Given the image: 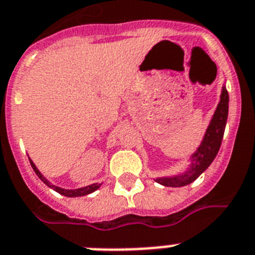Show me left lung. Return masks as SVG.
Masks as SVG:
<instances>
[{
  "instance_id": "obj_1",
  "label": "left lung",
  "mask_w": 255,
  "mask_h": 255,
  "mask_svg": "<svg viewBox=\"0 0 255 255\" xmlns=\"http://www.w3.org/2000/svg\"><path fill=\"white\" fill-rule=\"evenodd\" d=\"M227 115H229V92L223 86L220 104L217 106L213 118L208 126L207 132H205V136L201 141L200 146L192 154L191 165H190L189 169L180 176L161 177V178H156L155 181L160 185L167 186V187H181V186H186L194 182L212 164V161L214 160V158L220 151L223 133H225L226 122H227Z\"/></svg>"
}]
</instances>
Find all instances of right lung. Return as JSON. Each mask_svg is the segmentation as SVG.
<instances>
[{
	"instance_id": "add662e5",
	"label": "right lung",
	"mask_w": 255,
	"mask_h": 255,
	"mask_svg": "<svg viewBox=\"0 0 255 255\" xmlns=\"http://www.w3.org/2000/svg\"><path fill=\"white\" fill-rule=\"evenodd\" d=\"M29 161H30V165H32L33 170H34L35 174H37V176L39 177V180H41L42 182L46 183V185H47L48 187H50V189L55 190V191H56V192H59V194L64 195V196H68V198H77V196H85V195H88V194H91V192L96 191V190L99 189V187H100V186H101L100 183H92V185H90V186H86V187H81V189H75V190L61 189V187H57V186H55V185H51V183L48 182L47 180H46L45 177L42 176L41 172H39V170L37 169V167H35V165H34V163H33V161H32V159H29Z\"/></svg>"
}]
</instances>
